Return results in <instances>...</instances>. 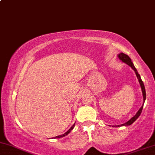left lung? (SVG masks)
Listing matches in <instances>:
<instances>
[{
  "instance_id": "left-lung-1",
  "label": "left lung",
  "mask_w": 155,
  "mask_h": 155,
  "mask_svg": "<svg viewBox=\"0 0 155 155\" xmlns=\"http://www.w3.org/2000/svg\"><path fill=\"white\" fill-rule=\"evenodd\" d=\"M118 57L119 58L120 60H121L122 62L126 63V64H128L129 66H130L131 68L133 69L134 71L135 72V73H136V75L137 78H138V81H139V83L140 84V86H141V89H142V95H143V104L142 107H141L140 108H139V110L137 111V113L136 114V115L134 116L132 118H131V119H129V121L127 122H126V123H124L123 124H121V125H118V126H114V127H123V126H129L131 125V124H132L134 122L137 118H139V116H140L141 113H142V108H143V106H144V103L145 100H146V91H145V87H144V83H143L142 79H141V77L140 75H139V74L138 73V72H137L136 68H135L133 62H131V58L129 57L128 55L124 54L123 52L120 53V54H118Z\"/></svg>"
}]
</instances>
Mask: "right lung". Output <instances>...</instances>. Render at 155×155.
Masks as SVG:
<instances>
[{
	"mask_svg": "<svg viewBox=\"0 0 155 155\" xmlns=\"http://www.w3.org/2000/svg\"><path fill=\"white\" fill-rule=\"evenodd\" d=\"M74 124H75V123H74ZM74 124H73V125L72 126V127L70 128V129H69V130H68V131H66V132L64 134H62V135H60V136L55 137H54V139H56V138H61V137H64L67 136V135H68V134H69V133H70V131H71L72 130V129H73V128H74Z\"/></svg>",
	"mask_w": 155,
	"mask_h": 155,
	"instance_id": "add662e5",
	"label": "right lung"
}]
</instances>
